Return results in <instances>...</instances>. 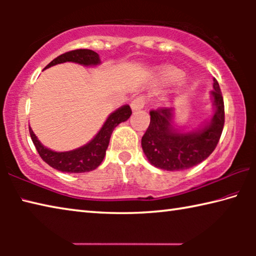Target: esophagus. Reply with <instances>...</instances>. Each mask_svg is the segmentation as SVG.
<instances>
[{"label": "esophagus", "mask_w": 256, "mask_h": 256, "mask_svg": "<svg viewBox=\"0 0 256 256\" xmlns=\"http://www.w3.org/2000/svg\"><path fill=\"white\" fill-rule=\"evenodd\" d=\"M144 106H146V97L142 96V94H140V96H138V97L134 98L133 100H132V102H131V108H132L133 112L140 110Z\"/></svg>", "instance_id": "esophagus-1"}]
</instances>
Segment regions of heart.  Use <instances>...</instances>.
<instances>
[{
	"mask_svg": "<svg viewBox=\"0 0 256 256\" xmlns=\"http://www.w3.org/2000/svg\"><path fill=\"white\" fill-rule=\"evenodd\" d=\"M180 78V73L176 71H172V70L164 71L162 74V79L166 82H174L178 80Z\"/></svg>",
	"mask_w": 256,
	"mask_h": 256,
	"instance_id": "1",
	"label": "heart"
}]
</instances>
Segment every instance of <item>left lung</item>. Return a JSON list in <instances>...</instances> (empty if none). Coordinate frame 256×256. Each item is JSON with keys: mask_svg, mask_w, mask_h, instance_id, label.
<instances>
[{"mask_svg": "<svg viewBox=\"0 0 256 256\" xmlns=\"http://www.w3.org/2000/svg\"><path fill=\"white\" fill-rule=\"evenodd\" d=\"M210 96L214 115L190 131L177 126L172 107L150 112V124L141 146L151 164L164 170H185L209 157L218 144L224 124V98L216 79Z\"/></svg>", "mask_w": 256, "mask_h": 256, "instance_id": "8db88e82", "label": "left lung"}]
</instances>
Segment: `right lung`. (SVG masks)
<instances>
[{
  "mask_svg": "<svg viewBox=\"0 0 256 256\" xmlns=\"http://www.w3.org/2000/svg\"><path fill=\"white\" fill-rule=\"evenodd\" d=\"M73 62L84 66H97L100 64L99 55L92 50H76L58 56L45 68L54 66L56 64ZM132 110L130 106L123 105L108 115L102 128L88 144L70 151H54L42 144L36 134L29 126V132L38 154L46 164L54 170L63 172H86L96 170L105 158L110 138L114 128L120 123L130 118Z\"/></svg>",
  "mask_w": 256,
  "mask_h": 256,
  "instance_id": "right-lung-1",
  "label": "right lung"
}]
</instances>
